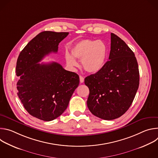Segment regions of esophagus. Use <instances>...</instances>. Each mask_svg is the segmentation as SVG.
<instances>
[{
	"label": "esophagus",
	"mask_w": 158,
	"mask_h": 158,
	"mask_svg": "<svg viewBox=\"0 0 158 158\" xmlns=\"http://www.w3.org/2000/svg\"><path fill=\"white\" fill-rule=\"evenodd\" d=\"M79 79H80V82H81V83L84 82V78L82 76H79Z\"/></svg>",
	"instance_id": "1"
}]
</instances>
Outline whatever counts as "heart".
<instances>
[{"mask_svg":"<svg viewBox=\"0 0 158 158\" xmlns=\"http://www.w3.org/2000/svg\"><path fill=\"white\" fill-rule=\"evenodd\" d=\"M73 56L81 59L83 69L90 73H97L104 67L107 48L101 40L84 39L76 43L71 49ZM69 53L65 54L67 64L73 67L77 66L76 60Z\"/></svg>","mask_w":158,"mask_h":158,"instance_id":"obj_1","label":"heart"}]
</instances>
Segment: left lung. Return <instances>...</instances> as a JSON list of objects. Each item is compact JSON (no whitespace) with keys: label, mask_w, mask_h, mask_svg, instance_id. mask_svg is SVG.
Here are the masks:
<instances>
[{"label":"left lung","mask_w":158,"mask_h":158,"mask_svg":"<svg viewBox=\"0 0 158 158\" xmlns=\"http://www.w3.org/2000/svg\"><path fill=\"white\" fill-rule=\"evenodd\" d=\"M109 60L97 73L85 78L89 89L87 105L91 113L104 119L121 117L131 106L139 84L138 64L132 51L110 34Z\"/></svg>","instance_id":"8db88e82"}]
</instances>
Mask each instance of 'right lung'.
I'll return each instance as SVG.
<instances>
[{
	"label": "right lung",
	"mask_w": 158,
	"mask_h": 158,
	"mask_svg": "<svg viewBox=\"0 0 158 158\" xmlns=\"http://www.w3.org/2000/svg\"><path fill=\"white\" fill-rule=\"evenodd\" d=\"M68 34L42 32L26 45L17 59L18 97L31 116L42 121L60 116L79 84V76L65 70L59 63H39L50 53H56L59 44Z\"/></svg>",
	"instance_id": "1"
}]
</instances>
